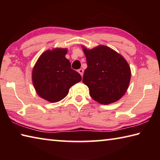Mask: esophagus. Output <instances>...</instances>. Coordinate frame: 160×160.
<instances>
[{"instance_id": "esophagus-1", "label": "esophagus", "mask_w": 160, "mask_h": 160, "mask_svg": "<svg viewBox=\"0 0 160 160\" xmlns=\"http://www.w3.org/2000/svg\"><path fill=\"white\" fill-rule=\"evenodd\" d=\"M78 72H79V73L81 75V76H82L83 75V72H84V70H83V69H79L78 70Z\"/></svg>"}]
</instances>
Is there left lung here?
Instances as JSON below:
<instances>
[{
    "mask_svg": "<svg viewBox=\"0 0 160 160\" xmlns=\"http://www.w3.org/2000/svg\"><path fill=\"white\" fill-rule=\"evenodd\" d=\"M82 48L88 64L82 82L88 87L90 97L102 104L117 102L126 92L131 80L128 62L107 46Z\"/></svg>",
    "mask_w": 160,
    "mask_h": 160,
    "instance_id": "8db88e82",
    "label": "left lung"
}]
</instances>
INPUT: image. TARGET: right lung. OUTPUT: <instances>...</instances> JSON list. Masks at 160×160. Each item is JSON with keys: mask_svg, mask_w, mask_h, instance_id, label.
<instances>
[{"mask_svg": "<svg viewBox=\"0 0 160 160\" xmlns=\"http://www.w3.org/2000/svg\"><path fill=\"white\" fill-rule=\"evenodd\" d=\"M67 52V48H63L47 50L32 70V83L36 92L49 102L61 101L68 95L70 87L82 80L81 75L71 68L66 58Z\"/></svg>", "mask_w": 160, "mask_h": 160, "instance_id": "right-lung-1", "label": "right lung"}]
</instances>
